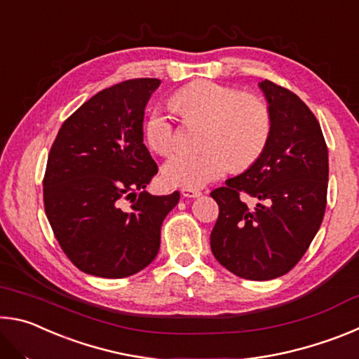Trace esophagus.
Masks as SVG:
<instances>
[{
  "instance_id": "esophagus-1",
  "label": "esophagus",
  "mask_w": 359,
  "mask_h": 359,
  "mask_svg": "<svg viewBox=\"0 0 359 359\" xmlns=\"http://www.w3.org/2000/svg\"><path fill=\"white\" fill-rule=\"evenodd\" d=\"M180 193L184 198H198L203 194L199 190H194V188H182Z\"/></svg>"
}]
</instances>
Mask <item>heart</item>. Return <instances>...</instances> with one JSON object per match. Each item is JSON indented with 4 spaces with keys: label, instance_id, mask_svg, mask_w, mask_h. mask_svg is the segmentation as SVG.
<instances>
[{
    "label": "heart",
    "instance_id": "heart-1",
    "mask_svg": "<svg viewBox=\"0 0 359 359\" xmlns=\"http://www.w3.org/2000/svg\"><path fill=\"white\" fill-rule=\"evenodd\" d=\"M169 104L184 121L204 125L201 151H179L163 166L171 185L199 188L222 177L231 168L245 169L263 155L272 133V115L263 100L238 88L198 81L177 90ZM150 147L166 155L179 144L171 117L155 109L145 123Z\"/></svg>",
    "mask_w": 359,
    "mask_h": 359
}]
</instances>
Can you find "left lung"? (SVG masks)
<instances>
[{
    "label": "left lung",
    "mask_w": 359,
    "mask_h": 359,
    "mask_svg": "<svg viewBox=\"0 0 359 359\" xmlns=\"http://www.w3.org/2000/svg\"><path fill=\"white\" fill-rule=\"evenodd\" d=\"M272 115L266 149L244 172L210 193L220 209L210 234L218 263L248 280H271L296 266L323 222L327 147L299 96L271 81L258 83ZM255 198L248 208L238 194Z\"/></svg>",
    "instance_id": "8db88e82"
}]
</instances>
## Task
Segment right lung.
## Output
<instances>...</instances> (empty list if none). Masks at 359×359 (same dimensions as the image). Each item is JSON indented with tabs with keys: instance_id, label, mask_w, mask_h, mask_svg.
Returning <instances> with one entry per match:
<instances>
[{
	"instance_id": "1",
	"label": "right lung",
	"mask_w": 359,
	"mask_h": 359,
	"mask_svg": "<svg viewBox=\"0 0 359 359\" xmlns=\"http://www.w3.org/2000/svg\"><path fill=\"white\" fill-rule=\"evenodd\" d=\"M160 83L133 79L96 93L62 125L48 154L46 215L85 274L121 278L149 266L163 220L180 199L179 191H145L158 168L144 145V111Z\"/></svg>"
}]
</instances>
